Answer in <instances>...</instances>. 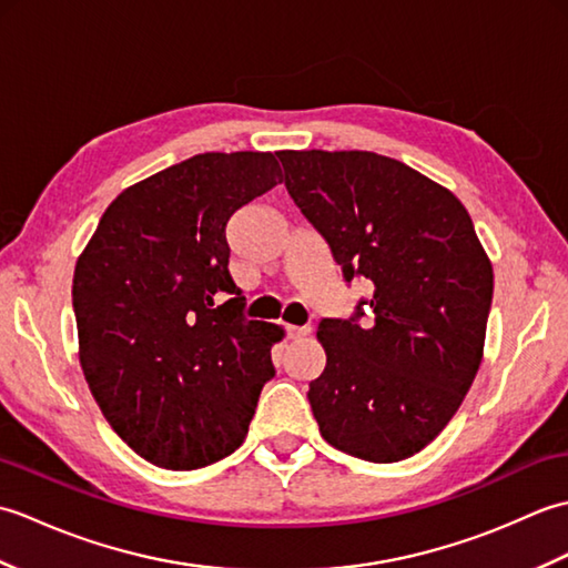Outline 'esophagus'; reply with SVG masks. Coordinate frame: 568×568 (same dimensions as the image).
Returning a JSON list of instances; mask_svg holds the SVG:
<instances>
[{"instance_id":"obj_1","label":"esophagus","mask_w":568,"mask_h":568,"mask_svg":"<svg viewBox=\"0 0 568 568\" xmlns=\"http://www.w3.org/2000/svg\"><path fill=\"white\" fill-rule=\"evenodd\" d=\"M285 332H287V339H303V336L310 334V327H295V324H287Z\"/></svg>"}]
</instances>
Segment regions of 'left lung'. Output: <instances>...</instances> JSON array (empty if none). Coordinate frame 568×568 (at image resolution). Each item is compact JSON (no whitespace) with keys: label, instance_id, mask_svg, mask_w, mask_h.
<instances>
[{"label":"left lung","instance_id":"obj_1","mask_svg":"<svg viewBox=\"0 0 568 568\" xmlns=\"http://www.w3.org/2000/svg\"><path fill=\"white\" fill-rule=\"evenodd\" d=\"M285 187L327 241L354 317L322 320L310 405L334 449L393 464L449 425L484 358L493 265L454 192L371 151H277ZM372 312L358 325L363 305Z\"/></svg>","mask_w":568,"mask_h":568}]
</instances>
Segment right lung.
Segmentation results:
<instances>
[{
    "label": "right lung",
    "instance_id": "1",
    "mask_svg": "<svg viewBox=\"0 0 568 568\" xmlns=\"http://www.w3.org/2000/svg\"><path fill=\"white\" fill-rule=\"evenodd\" d=\"M283 183L273 153H200L126 187L72 277L80 366L102 415L146 462L192 470L246 439L275 376L277 324L244 317L226 222Z\"/></svg>",
    "mask_w": 568,
    "mask_h": 568
}]
</instances>
